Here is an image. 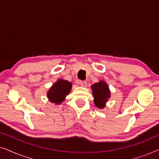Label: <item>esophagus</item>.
<instances>
[{"instance_id":"obj_1","label":"esophagus","mask_w":159,"mask_h":159,"mask_svg":"<svg viewBox=\"0 0 159 159\" xmlns=\"http://www.w3.org/2000/svg\"><path fill=\"white\" fill-rule=\"evenodd\" d=\"M80 84H81V86L84 87V88H85V87L87 86V84H88L86 81H80Z\"/></svg>"}]
</instances>
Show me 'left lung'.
I'll use <instances>...</instances> for the list:
<instances>
[{
  "mask_svg": "<svg viewBox=\"0 0 159 159\" xmlns=\"http://www.w3.org/2000/svg\"><path fill=\"white\" fill-rule=\"evenodd\" d=\"M92 94L94 96V103L98 108H103L106 106V102L110 97V91L108 84L101 81L93 84Z\"/></svg>",
  "mask_w": 159,
  "mask_h": 159,
  "instance_id": "8db88e82",
  "label": "left lung"
}]
</instances>
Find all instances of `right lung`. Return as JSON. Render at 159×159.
<instances>
[{
    "instance_id": "obj_1",
    "label": "right lung",
    "mask_w": 159,
    "mask_h": 159,
    "mask_svg": "<svg viewBox=\"0 0 159 159\" xmlns=\"http://www.w3.org/2000/svg\"><path fill=\"white\" fill-rule=\"evenodd\" d=\"M71 83L67 80H60L56 82L50 89L48 97L53 103H60L64 100V98L70 92Z\"/></svg>"
}]
</instances>
